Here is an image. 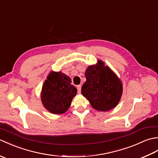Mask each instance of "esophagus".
I'll return each instance as SVG.
<instances>
[{
  "instance_id": "esophagus-1",
  "label": "esophagus",
  "mask_w": 158,
  "mask_h": 158,
  "mask_svg": "<svg viewBox=\"0 0 158 158\" xmlns=\"http://www.w3.org/2000/svg\"><path fill=\"white\" fill-rule=\"evenodd\" d=\"M77 91H78V93L80 94L81 93V85H79L77 86Z\"/></svg>"
}]
</instances>
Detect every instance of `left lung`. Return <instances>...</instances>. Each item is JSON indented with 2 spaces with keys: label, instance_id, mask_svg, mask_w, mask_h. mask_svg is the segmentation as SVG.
<instances>
[{
  "label": "left lung",
  "instance_id": "1",
  "mask_svg": "<svg viewBox=\"0 0 158 158\" xmlns=\"http://www.w3.org/2000/svg\"><path fill=\"white\" fill-rule=\"evenodd\" d=\"M85 76L81 94L93 108L102 111L115 108L122 95V83L109 67L99 60L96 65L88 67Z\"/></svg>",
  "mask_w": 158,
  "mask_h": 158
}]
</instances>
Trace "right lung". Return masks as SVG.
Returning a JSON list of instances; mask_svg holds the SVG:
<instances>
[{
    "label": "right lung",
    "mask_w": 158,
    "mask_h": 158,
    "mask_svg": "<svg viewBox=\"0 0 158 158\" xmlns=\"http://www.w3.org/2000/svg\"><path fill=\"white\" fill-rule=\"evenodd\" d=\"M71 79L62 72L52 71L43 83L41 101L45 108L53 114L65 113L70 106L77 89Z\"/></svg>",
    "instance_id": "add662e5"
}]
</instances>
